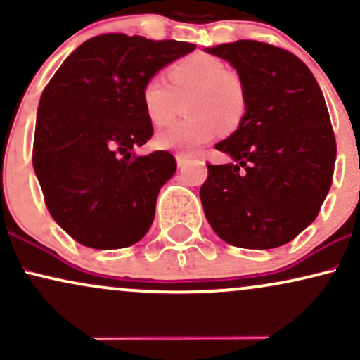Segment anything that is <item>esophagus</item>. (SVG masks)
<instances>
[{"label":"esophagus","instance_id":"obj_1","mask_svg":"<svg viewBox=\"0 0 360 360\" xmlns=\"http://www.w3.org/2000/svg\"><path fill=\"white\" fill-rule=\"evenodd\" d=\"M194 155H191V154H184V152H179V154H176V160H177V166L179 167H184L186 164L189 162V160L193 159Z\"/></svg>","mask_w":360,"mask_h":360}]
</instances>
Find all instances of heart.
I'll return each instance as SVG.
<instances>
[{
    "label": "heart",
    "mask_w": 360,
    "mask_h": 360,
    "mask_svg": "<svg viewBox=\"0 0 360 360\" xmlns=\"http://www.w3.org/2000/svg\"><path fill=\"white\" fill-rule=\"evenodd\" d=\"M167 85L154 76L140 91L143 111L150 123L172 122L184 103L181 122L157 134L155 143L169 150H193L220 134L237 130L247 111V91L238 74L208 53H193L167 69Z\"/></svg>",
    "instance_id": "1"
}]
</instances>
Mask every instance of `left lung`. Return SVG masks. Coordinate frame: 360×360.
<instances>
[{
    "label": "left lung",
    "instance_id": "8db88e82",
    "mask_svg": "<svg viewBox=\"0 0 360 360\" xmlns=\"http://www.w3.org/2000/svg\"><path fill=\"white\" fill-rule=\"evenodd\" d=\"M206 52L229 60L247 91L237 131L214 146L233 162L206 164V220L230 245H284L315 220L332 186L337 142L323 93L286 49L237 40Z\"/></svg>",
    "mask_w": 360,
    "mask_h": 360
}]
</instances>
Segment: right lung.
<instances>
[{
  "mask_svg": "<svg viewBox=\"0 0 360 360\" xmlns=\"http://www.w3.org/2000/svg\"><path fill=\"white\" fill-rule=\"evenodd\" d=\"M196 45L103 34L68 57L40 96L34 160L49 213L76 242L123 249L150 229L171 152L131 154L154 134L140 91Z\"/></svg>",
  "mask_w": 360,
  "mask_h": 360,
  "instance_id": "obj_1",
  "label": "right lung"
}]
</instances>
